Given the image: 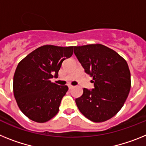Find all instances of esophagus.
<instances>
[{
	"label": "esophagus",
	"instance_id": "obj_1",
	"mask_svg": "<svg viewBox=\"0 0 146 146\" xmlns=\"http://www.w3.org/2000/svg\"><path fill=\"white\" fill-rule=\"evenodd\" d=\"M73 85H71V84H68V88L70 89V90H71V89H73Z\"/></svg>",
	"mask_w": 146,
	"mask_h": 146
}]
</instances>
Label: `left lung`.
Masks as SVG:
<instances>
[{
  "instance_id": "obj_1",
  "label": "left lung",
  "mask_w": 146,
  "mask_h": 146,
  "mask_svg": "<svg viewBox=\"0 0 146 146\" xmlns=\"http://www.w3.org/2000/svg\"><path fill=\"white\" fill-rule=\"evenodd\" d=\"M74 54L92 77L94 88H84L76 99L79 111L93 122H104L123 106L131 88V75L126 60L101 44L74 47Z\"/></svg>"
}]
</instances>
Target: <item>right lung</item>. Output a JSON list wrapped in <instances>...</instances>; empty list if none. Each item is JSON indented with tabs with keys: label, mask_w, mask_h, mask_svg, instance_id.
I'll return each mask as SVG.
<instances>
[{
	"label": "right lung",
	"mask_w": 146,
	"mask_h": 146,
	"mask_svg": "<svg viewBox=\"0 0 146 146\" xmlns=\"http://www.w3.org/2000/svg\"><path fill=\"white\" fill-rule=\"evenodd\" d=\"M73 46L43 45L18 64L13 78L14 96L20 110L35 122H46L59 111L68 86L50 82L57 78L64 59L73 55Z\"/></svg>",
	"instance_id": "obj_1"
}]
</instances>
